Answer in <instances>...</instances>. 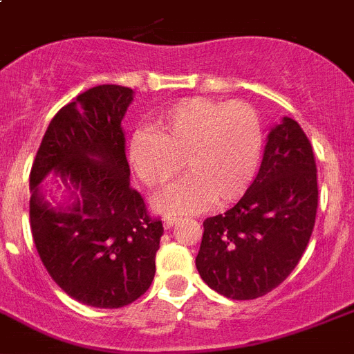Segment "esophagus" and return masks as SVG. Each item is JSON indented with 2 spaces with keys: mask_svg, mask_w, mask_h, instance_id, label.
I'll use <instances>...</instances> for the list:
<instances>
[{
  "mask_svg": "<svg viewBox=\"0 0 354 354\" xmlns=\"http://www.w3.org/2000/svg\"><path fill=\"white\" fill-rule=\"evenodd\" d=\"M178 221H180L178 217H171V215H167V217H164V226L165 228H173Z\"/></svg>",
  "mask_w": 354,
  "mask_h": 354,
  "instance_id": "esophagus-1",
  "label": "esophagus"
}]
</instances>
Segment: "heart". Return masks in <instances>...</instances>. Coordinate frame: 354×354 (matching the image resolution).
Wrapping results in <instances>:
<instances>
[{"label": "heart", "instance_id": "b5f03b06", "mask_svg": "<svg viewBox=\"0 0 354 354\" xmlns=\"http://www.w3.org/2000/svg\"><path fill=\"white\" fill-rule=\"evenodd\" d=\"M263 130L245 101L187 97L162 112L155 131L128 142L131 169L149 189H164L185 167L189 176L158 198L162 210L187 214L228 207L248 192L262 158Z\"/></svg>", "mask_w": 354, "mask_h": 354}]
</instances>
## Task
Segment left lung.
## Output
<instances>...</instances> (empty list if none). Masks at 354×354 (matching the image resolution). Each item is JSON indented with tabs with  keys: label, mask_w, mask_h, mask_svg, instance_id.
I'll list each match as a JSON object with an SVG mask.
<instances>
[{
	"label": "left lung",
	"mask_w": 354,
	"mask_h": 354,
	"mask_svg": "<svg viewBox=\"0 0 354 354\" xmlns=\"http://www.w3.org/2000/svg\"><path fill=\"white\" fill-rule=\"evenodd\" d=\"M317 165L294 119L267 137L262 165L242 199L203 223L196 267L232 299H257L278 287L305 253L317 214Z\"/></svg>",
	"instance_id": "left-lung-1"
}]
</instances>
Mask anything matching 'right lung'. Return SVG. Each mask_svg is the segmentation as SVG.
<instances>
[{
	"instance_id": "add662e5",
	"label": "right lung",
	"mask_w": 354,
	"mask_h": 354,
	"mask_svg": "<svg viewBox=\"0 0 354 354\" xmlns=\"http://www.w3.org/2000/svg\"><path fill=\"white\" fill-rule=\"evenodd\" d=\"M133 91L97 85L51 119L30 173V224L37 253L55 283L96 308L139 299L155 278L164 226L130 185L121 121ZM55 170L75 198L53 209L38 183Z\"/></svg>"
}]
</instances>
